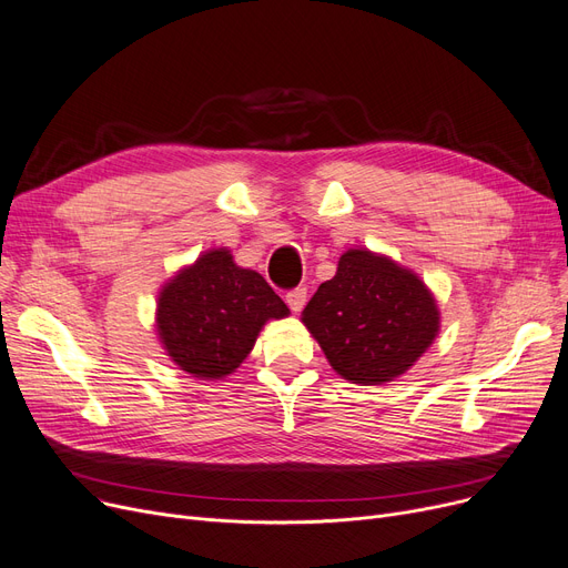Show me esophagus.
Instances as JSON below:
<instances>
[{
  "mask_svg": "<svg viewBox=\"0 0 568 568\" xmlns=\"http://www.w3.org/2000/svg\"><path fill=\"white\" fill-rule=\"evenodd\" d=\"M284 301H286V305L291 307V312H301L303 305H305V301H307V288H305V286H298V288L286 291Z\"/></svg>",
  "mask_w": 568,
  "mask_h": 568,
  "instance_id": "34e87169",
  "label": "esophagus"
}]
</instances>
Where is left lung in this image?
I'll use <instances>...</instances> for the list:
<instances>
[{
    "mask_svg": "<svg viewBox=\"0 0 568 568\" xmlns=\"http://www.w3.org/2000/svg\"><path fill=\"white\" fill-rule=\"evenodd\" d=\"M303 324L337 375L368 387L410 368L434 343L440 316L415 272L349 248L310 298Z\"/></svg>",
    "mask_w": 568,
    "mask_h": 568,
    "instance_id": "left-lung-1",
    "label": "left lung"
}]
</instances>
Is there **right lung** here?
I'll use <instances>...</instances> for the list:
<instances>
[{"label": "right lung", "instance_id": "right-lung-1", "mask_svg": "<svg viewBox=\"0 0 568 568\" xmlns=\"http://www.w3.org/2000/svg\"><path fill=\"white\" fill-rule=\"evenodd\" d=\"M286 314L288 307L258 272L237 267L229 248H214L163 286L158 335L181 371L219 379L252 352L267 320Z\"/></svg>", "mask_w": 568, "mask_h": 568}]
</instances>
